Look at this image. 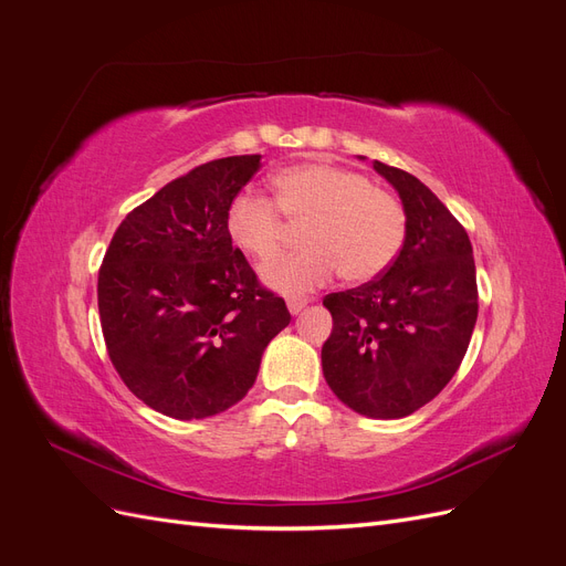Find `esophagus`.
Returning <instances> with one entry per match:
<instances>
[{
  "mask_svg": "<svg viewBox=\"0 0 566 566\" xmlns=\"http://www.w3.org/2000/svg\"><path fill=\"white\" fill-rule=\"evenodd\" d=\"M306 304H310V300H306V297H290L287 300V310H290V314L297 316V314H302V310H304Z\"/></svg>",
  "mask_w": 566,
  "mask_h": 566,
  "instance_id": "esophagus-1",
  "label": "esophagus"
}]
</instances>
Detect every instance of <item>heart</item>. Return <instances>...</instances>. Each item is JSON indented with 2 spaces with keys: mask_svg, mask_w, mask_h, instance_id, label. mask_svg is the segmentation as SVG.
<instances>
[{
  "mask_svg": "<svg viewBox=\"0 0 566 566\" xmlns=\"http://www.w3.org/2000/svg\"><path fill=\"white\" fill-rule=\"evenodd\" d=\"M271 186L282 212L269 198L238 193L227 210V233L235 248L269 262L281 252L287 224H306L304 250L262 269V281L279 293L306 295L339 271L349 283H368L399 256L403 205L368 177L328 163H302L281 169Z\"/></svg>",
  "mask_w": 566,
  "mask_h": 566,
  "instance_id": "1",
  "label": "heart"
}]
</instances>
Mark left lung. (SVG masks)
Instances as JSON below:
<instances>
[{"label": "left lung", "instance_id": "8db88e82", "mask_svg": "<svg viewBox=\"0 0 566 566\" xmlns=\"http://www.w3.org/2000/svg\"><path fill=\"white\" fill-rule=\"evenodd\" d=\"M373 169L401 198L406 238L382 276L323 300L333 333L321 364L342 403L397 420L455 375L476 323V271L468 231L430 188L380 160Z\"/></svg>", "mask_w": 566, "mask_h": 566}]
</instances>
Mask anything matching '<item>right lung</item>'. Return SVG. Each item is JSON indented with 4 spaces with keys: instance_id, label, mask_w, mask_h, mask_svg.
Listing matches in <instances>:
<instances>
[{
    "instance_id": "1",
    "label": "right lung",
    "mask_w": 566,
    "mask_h": 566,
    "mask_svg": "<svg viewBox=\"0 0 566 566\" xmlns=\"http://www.w3.org/2000/svg\"><path fill=\"white\" fill-rule=\"evenodd\" d=\"M262 156L205 163L117 227L98 271V314L119 378L146 406L202 420L241 401L290 323L227 233V210Z\"/></svg>"
}]
</instances>
